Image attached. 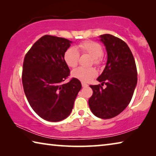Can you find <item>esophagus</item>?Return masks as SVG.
Wrapping results in <instances>:
<instances>
[{"label":"esophagus","instance_id":"esophagus-1","mask_svg":"<svg viewBox=\"0 0 156 156\" xmlns=\"http://www.w3.org/2000/svg\"><path fill=\"white\" fill-rule=\"evenodd\" d=\"M82 86L83 87H88V84H87L86 83H84V82H82Z\"/></svg>","mask_w":156,"mask_h":156}]
</instances>
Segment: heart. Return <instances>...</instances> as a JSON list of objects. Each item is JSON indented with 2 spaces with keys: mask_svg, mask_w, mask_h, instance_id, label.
<instances>
[{
  "mask_svg": "<svg viewBox=\"0 0 156 156\" xmlns=\"http://www.w3.org/2000/svg\"><path fill=\"white\" fill-rule=\"evenodd\" d=\"M79 52L87 54L93 58L95 65H98L103 54L102 47L99 43L94 41H85L80 43L77 48L71 47L66 50L64 54V60L68 67H74L78 65L79 60ZM97 76V72L93 67L84 68L78 67L72 72L73 78L83 82H89Z\"/></svg>",
  "mask_w": 156,
  "mask_h": 156,
  "instance_id": "1",
  "label": "heart"
}]
</instances>
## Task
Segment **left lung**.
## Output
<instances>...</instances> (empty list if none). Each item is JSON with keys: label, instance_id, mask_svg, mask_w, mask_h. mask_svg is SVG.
<instances>
[{"label": "left lung", "instance_id": "1", "mask_svg": "<svg viewBox=\"0 0 156 156\" xmlns=\"http://www.w3.org/2000/svg\"><path fill=\"white\" fill-rule=\"evenodd\" d=\"M107 54L103 72L97 80L107 87L90 85L93 95L89 99L91 112L98 118L109 119L128 106L137 84V69L130 49L123 41L111 34L100 36Z\"/></svg>", "mask_w": 156, "mask_h": 156}]
</instances>
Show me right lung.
Here are the masks:
<instances>
[{
  "mask_svg": "<svg viewBox=\"0 0 156 156\" xmlns=\"http://www.w3.org/2000/svg\"><path fill=\"white\" fill-rule=\"evenodd\" d=\"M72 43L66 38L43 36L24 59L22 81L26 98L34 112L49 122H59L70 115L82 87L74 78L62 83L70 72L64 54Z\"/></svg>",
  "mask_w": 156,
  "mask_h": 156,
  "instance_id": "add662e5",
  "label": "right lung"
}]
</instances>
